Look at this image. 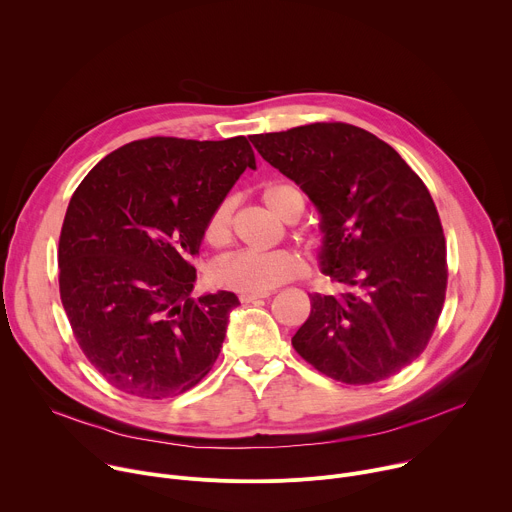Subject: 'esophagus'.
<instances>
[{"mask_svg": "<svg viewBox=\"0 0 512 512\" xmlns=\"http://www.w3.org/2000/svg\"><path fill=\"white\" fill-rule=\"evenodd\" d=\"M269 294L267 291H263V294H253V291H243V294L239 296V300L243 302V304H251V302H257V300H263V298H267Z\"/></svg>", "mask_w": 512, "mask_h": 512, "instance_id": "1", "label": "esophagus"}]
</instances>
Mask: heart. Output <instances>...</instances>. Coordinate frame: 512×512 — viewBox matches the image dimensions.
Instances as JSON below:
<instances>
[{
    "label": "heart",
    "instance_id": "obj_1",
    "mask_svg": "<svg viewBox=\"0 0 512 512\" xmlns=\"http://www.w3.org/2000/svg\"><path fill=\"white\" fill-rule=\"evenodd\" d=\"M294 188L283 182L267 184L261 192L267 208L283 218V196ZM233 235V202L223 200L206 221L204 239L212 247H225ZM306 273V261L296 249H275V251H241L214 265V281L223 287L237 291H263L275 289L285 281L296 279Z\"/></svg>",
    "mask_w": 512,
    "mask_h": 512
}]
</instances>
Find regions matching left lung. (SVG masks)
Here are the masks:
<instances>
[{
    "instance_id": "8db88e82",
    "label": "left lung",
    "mask_w": 512,
    "mask_h": 512,
    "mask_svg": "<svg viewBox=\"0 0 512 512\" xmlns=\"http://www.w3.org/2000/svg\"><path fill=\"white\" fill-rule=\"evenodd\" d=\"M249 139L314 202L322 271L350 287L310 296L296 352L346 385L397 375L425 350L446 300V239L429 190L389 143L348 123Z\"/></svg>"
}]
</instances>
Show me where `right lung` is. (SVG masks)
<instances>
[{"label": "right lung", "instance_id": "obj_1", "mask_svg": "<svg viewBox=\"0 0 512 512\" xmlns=\"http://www.w3.org/2000/svg\"><path fill=\"white\" fill-rule=\"evenodd\" d=\"M255 170L247 137H148L105 156L72 194L58 241L72 334L115 389L166 399L198 385L239 300H194L192 265L210 212Z\"/></svg>", "mask_w": 512, "mask_h": 512}]
</instances>
